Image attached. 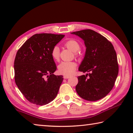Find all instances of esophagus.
<instances>
[{
  "label": "esophagus",
  "instance_id": "1",
  "mask_svg": "<svg viewBox=\"0 0 133 133\" xmlns=\"http://www.w3.org/2000/svg\"><path fill=\"white\" fill-rule=\"evenodd\" d=\"M70 77V76H63V78H64V79H67V78H69Z\"/></svg>",
  "mask_w": 133,
  "mask_h": 133
}]
</instances>
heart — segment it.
<instances>
[{"instance_id": "obj_1", "label": "heart", "mask_w": 133, "mask_h": 133, "mask_svg": "<svg viewBox=\"0 0 133 133\" xmlns=\"http://www.w3.org/2000/svg\"><path fill=\"white\" fill-rule=\"evenodd\" d=\"M65 46L74 52H77L80 50V45L76 40H69L65 43ZM51 56L53 60L57 61L60 57V50L57 46L53 47L51 51ZM77 67L75 62H62L58 66V71L61 75L64 76H71Z\"/></svg>"}]
</instances>
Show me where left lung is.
I'll list each match as a JSON object with an SVG mask.
<instances>
[{
    "label": "left lung",
    "instance_id": "8db88e82",
    "mask_svg": "<svg viewBox=\"0 0 133 133\" xmlns=\"http://www.w3.org/2000/svg\"><path fill=\"white\" fill-rule=\"evenodd\" d=\"M71 33L82 38L86 48L78 70L90 72L77 77L76 92L85 100H100L111 90L118 76V64L114 47L106 38L91 29Z\"/></svg>",
    "mask_w": 133,
    "mask_h": 133
}]
</instances>
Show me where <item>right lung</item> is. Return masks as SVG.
<instances>
[{"instance_id":"obj_1","label":"right lung","mask_w":133,"mask_h":133,"mask_svg":"<svg viewBox=\"0 0 133 133\" xmlns=\"http://www.w3.org/2000/svg\"><path fill=\"white\" fill-rule=\"evenodd\" d=\"M64 37L51 33L36 34L17 51L14 62L15 83L33 104H47L57 96L63 78L53 74L57 67L51 51Z\"/></svg>"}]
</instances>
